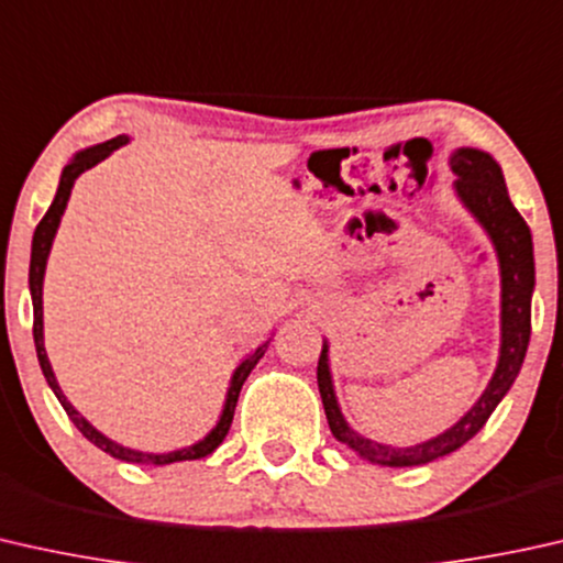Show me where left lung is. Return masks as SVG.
I'll list each match as a JSON object with an SVG mask.
<instances>
[{
	"instance_id": "obj_1",
	"label": "left lung",
	"mask_w": 563,
	"mask_h": 563,
	"mask_svg": "<svg viewBox=\"0 0 563 563\" xmlns=\"http://www.w3.org/2000/svg\"><path fill=\"white\" fill-rule=\"evenodd\" d=\"M452 173L457 175L454 190L472 216L477 218L479 225L490 235L500 262V284H503V301H500V357L485 394L477 398V404L464 413V417L429 442L417 446H388L378 444L373 439H365L347 427L342 419L335 388H332L330 376V357L328 342L322 345L320 363H317V386H320L322 406L328 413V423L332 437L338 442L347 444L355 454L373 464L383 467H413V464L434 462L444 454H452L467 444L485 421L490 419L495 406L508 394L512 380L518 378L520 365H523L528 340H531V297L536 284V266H533V241L531 228L510 202L508 187L498 162L487 152L462 146L450 157Z\"/></svg>"
}]
</instances>
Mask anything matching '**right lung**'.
<instances>
[{
    "instance_id": "add662e5",
    "label": "right lung",
    "mask_w": 563,
    "mask_h": 563,
    "mask_svg": "<svg viewBox=\"0 0 563 563\" xmlns=\"http://www.w3.org/2000/svg\"><path fill=\"white\" fill-rule=\"evenodd\" d=\"M126 142H129V136L121 134V136H117V140H109V142H103V144L88 146V150L78 152L76 157H73L70 165H65L63 175H60L58 192H55L53 206L47 208V213L43 216V221H40L37 228H35V235H32L30 295H32V309H35V320H32V335H35L37 361H40V368H43V376L47 380V386H51L53 394L58 396V401H60V406L65 409V413H68V417H70V421L76 423L78 431L88 439V442L99 446V450H103L106 454H111V457L124 460V462H136V464H173V462H185V460H200V457H208V454L213 452L216 446L225 439L228 429H231V421H233L235 404H239V394H241L243 380L249 378V373L254 371L256 363L264 357L266 347H268V340L264 342V345H258L254 353H251L246 361H243L239 368H235L233 378H231V388H228V398H225L221 421L216 423V429L210 431L206 439H200L198 444L185 446V450H177V452H167V454H152V452L129 450V446H121L117 442H111V439L103 437L99 429H93L91 423H88L76 409H73V404L68 401V398H65V394H63L60 386H58V380H55V376H53L51 361H47V353H45V342H43V279H45V264H47V254H51L55 231H58V225H60V216H63L65 206H68L73 183H76V177L80 173H86V169H91L93 165H99L101 159L109 157L113 150H119V146L126 144Z\"/></svg>"
}]
</instances>
